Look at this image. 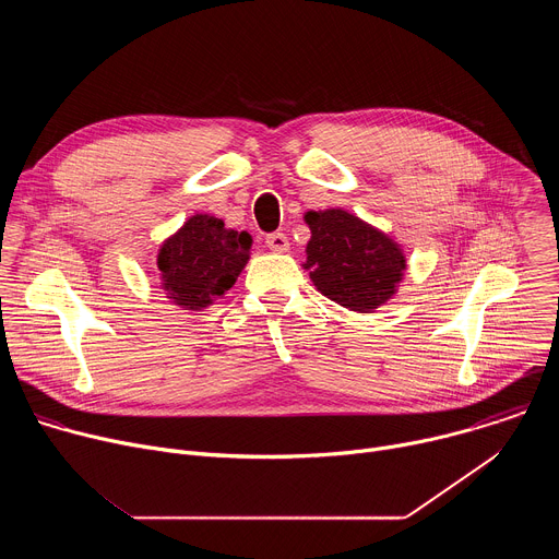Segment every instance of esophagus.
Returning a JSON list of instances; mask_svg holds the SVG:
<instances>
[{
	"instance_id": "34e87169",
	"label": "esophagus",
	"mask_w": 559,
	"mask_h": 559,
	"mask_svg": "<svg viewBox=\"0 0 559 559\" xmlns=\"http://www.w3.org/2000/svg\"><path fill=\"white\" fill-rule=\"evenodd\" d=\"M265 246L276 254H285L289 250V238L283 231H274L265 238Z\"/></svg>"
}]
</instances>
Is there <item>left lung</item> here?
<instances>
[{"instance_id": "obj_1", "label": "left lung", "mask_w": 559, "mask_h": 559, "mask_svg": "<svg viewBox=\"0 0 559 559\" xmlns=\"http://www.w3.org/2000/svg\"><path fill=\"white\" fill-rule=\"evenodd\" d=\"M302 218L311 229L302 267L323 296L371 313L397 294L407 257L389 234L343 207L309 210Z\"/></svg>"}]
</instances>
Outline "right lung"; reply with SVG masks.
Segmentation results:
<instances>
[{
    "label": "right lung",
    "mask_w": 559,
    "mask_h": 559,
    "mask_svg": "<svg viewBox=\"0 0 559 559\" xmlns=\"http://www.w3.org/2000/svg\"><path fill=\"white\" fill-rule=\"evenodd\" d=\"M252 236L197 212L158 246V287L173 305L203 311L223 298L250 261Z\"/></svg>",
    "instance_id": "right-lung-1"
}]
</instances>
